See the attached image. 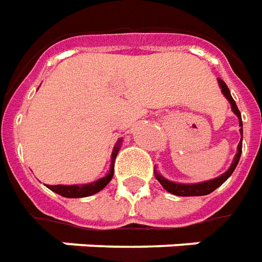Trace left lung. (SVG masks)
<instances>
[{
  "mask_svg": "<svg viewBox=\"0 0 262 262\" xmlns=\"http://www.w3.org/2000/svg\"><path fill=\"white\" fill-rule=\"evenodd\" d=\"M219 81V85L222 88V92L223 95L226 96L230 104H232V110L233 113L236 114L238 117V127H240V134H242V139H243V123H242V114L238 112L237 106H236V102L233 100L232 95H230V91H229L228 85L222 81V79H217ZM242 139H240V142L237 145V154L234 156V159H233V163L232 166L229 167V170L226 173H223L222 176H219L216 179H213V180H209V181H204V183H198V184H177V183H173V181H169L163 179L162 176L158 174V173H155L156 174V179L159 181L160 184L163 186L166 191H169L170 194H174V195H179V196H198V195H208V194H211L212 191H215L217 187L222 186L225 181L228 180L229 177L232 176V173L236 169V166H237L238 160H240V155H242Z\"/></svg>",
  "mask_w": 262,
  "mask_h": 262,
  "instance_id": "1",
  "label": "left lung"
}]
</instances>
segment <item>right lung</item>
<instances>
[{
    "label": "right lung",
    "mask_w": 262,
    "mask_h": 262,
    "mask_svg": "<svg viewBox=\"0 0 262 262\" xmlns=\"http://www.w3.org/2000/svg\"><path fill=\"white\" fill-rule=\"evenodd\" d=\"M120 142L121 139L118 141V145L114 148L112 154V169L108 171V174L106 177H103L100 180L93 181L91 184H85V186H49L51 191L57 192L62 196H67V198H82V196H89L96 194L100 190H103L104 187L107 186L108 181L113 179V173H114V160H116V156H117V152L120 149Z\"/></svg>",
    "instance_id": "obj_1"
}]
</instances>
